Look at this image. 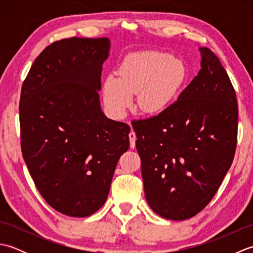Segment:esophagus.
<instances>
[{
  "mask_svg": "<svg viewBox=\"0 0 253 253\" xmlns=\"http://www.w3.org/2000/svg\"><path fill=\"white\" fill-rule=\"evenodd\" d=\"M136 139H137V137H136V133H135V131H130L129 132V141H130V148L131 149H133L136 147Z\"/></svg>",
  "mask_w": 253,
  "mask_h": 253,
  "instance_id": "obj_1",
  "label": "esophagus"
}]
</instances>
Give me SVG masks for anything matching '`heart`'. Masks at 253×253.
Segmentation results:
<instances>
[{"label":"heart","instance_id":"heart-1","mask_svg":"<svg viewBox=\"0 0 253 253\" xmlns=\"http://www.w3.org/2000/svg\"><path fill=\"white\" fill-rule=\"evenodd\" d=\"M187 75L180 58L160 51H138L124 57L117 68V79L107 77L103 94L113 115L122 117L137 93L138 106L155 115L168 109L184 84Z\"/></svg>","mask_w":253,"mask_h":253}]
</instances>
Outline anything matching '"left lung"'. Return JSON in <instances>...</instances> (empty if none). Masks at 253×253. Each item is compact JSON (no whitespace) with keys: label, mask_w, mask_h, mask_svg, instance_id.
Here are the masks:
<instances>
[{"label":"left lung","mask_w":253,"mask_h":253,"mask_svg":"<svg viewBox=\"0 0 253 253\" xmlns=\"http://www.w3.org/2000/svg\"><path fill=\"white\" fill-rule=\"evenodd\" d=\"M201 69L178 99L157 116L135 121L144 195L171 221L208 206L233 163L238 105L218 57L200 47Z\"/></svg>","instance_id":"8db88e82"}]
</instances>
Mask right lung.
<instances>
[{
  "label": "right lung",
  "instance_id": "add662e5",
  "mask_svg": "<svg viewBox=\"0 0 253 253\" xmlns=\"http://www.w3.org/2000/svg\"><path fill=\"white\" fill-rule=\"evenodd\" d=\"M107 38H69L46 46L21 87V152L40 195L56 211L85 217L109 196L130 127L101 110Z\"/></svg>",
  "mask_w": 253,
  "mask_h": 253
}]
</instances>
